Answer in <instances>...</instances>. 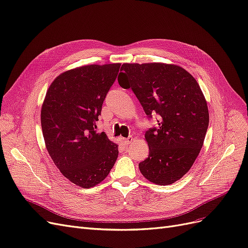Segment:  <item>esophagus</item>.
<instances>
[{
  "label": "esophagus",
  "mask_w": 248,
  "mask_h": 248,
  "mask_svg": "<svg viewBox=\"0 0 248 248\" xmlns=\"http://www.w3.org/2000/svg\"><path fill=\"white\" fill-rule=\"evenodd\" d=\"M132 137H128V138H127V139H123V142H124V144L125 145H129L130 144V142L132 141Z\"/></svg>",
  "instance_id": "1"
}]
</instances>
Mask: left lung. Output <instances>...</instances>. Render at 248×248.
Listing matches in <instances>:
<instances>
[{
  "instance_id": "1",
  "label": "left lung",
  "mask_w": 248,
  "mask_h": 248,
  "mask_svg": "<svg viewBox=\"0 0 248 248\" xmlns=\"http://www.w3.org/2000/svg\"><path fill=\"white\" fill-rule=\"evenodd\" d=\"M119 85L133 91L146 115L159 116L158 127L145 139L149 156L139 164L150 182L170 185L190 170L209 125L205 96L189 72L174 64L125 63Z\"/></svg>"
}]
</instances>
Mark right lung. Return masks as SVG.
I'll return each mask as SVG.
<instances>
[{
    "instance_id": "right-lung-1",
    "label": "right lung",
    "mask_w": 248,
    "mask_h": 248,
    "mask_svg": "<svg viewBox=\"0 0 248 248\" xmlns=\"http://www.w3.org/2000/svg\"><path fill=\"white\" fill-rule=\"evenodd\" d=\"M120 66L93 64L65 71L51 82L42 104L47 152L62 175L82 188L102 182L118 158V145L95 128Z\"/></svg>"
}]
</instances>
